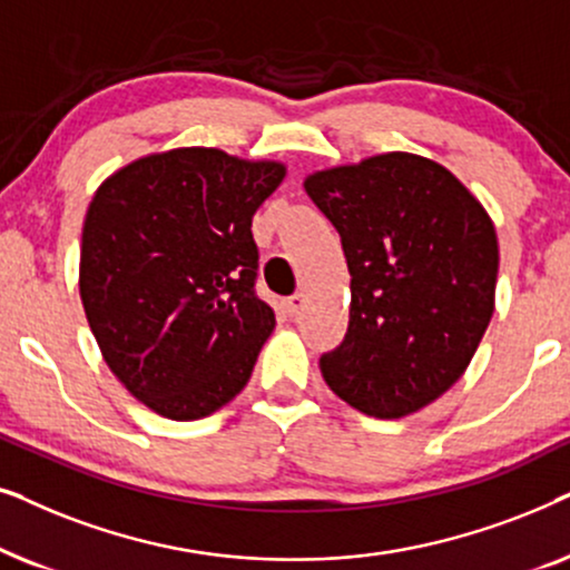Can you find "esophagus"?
<instances>
[{"mask_svg":"<svg viewBox=\"0 0 570 570\" xmlns=\"http://www.w3.org/2000/svg\"><path fill=\"white\" fill-rule=\"evenodd\" d=\"M305 305H307L305 294H294V297L286 299V313H289L292 317H297L302 309H305Z\"/></svg>","mask_w":570,"mask_h":570,"instance_id":"1","label":"esophagus"}]
</instances>
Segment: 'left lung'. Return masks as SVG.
<instances>
[{
    "label": "left lung",
    "mask_w": 570,
    "mask_h": 570,
    "mask_svg": "<svg viewBox=\"0 0 570 570\" xmlns=\"http://www.w3.org/2000/svg\"><path fill=\"white\" fill-rule=\"evenodd\" d=\"M305 193L352 276L323 381L375 420L420 412L466 373L495 313V224L456 174L404 150L307 174Z\"/></svg>",
    "instance_id": "obj_1"
}]
</instances>
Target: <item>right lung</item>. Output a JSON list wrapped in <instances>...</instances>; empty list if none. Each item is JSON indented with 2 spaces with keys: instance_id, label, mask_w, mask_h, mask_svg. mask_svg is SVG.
<instances>
[{
  "instance_id": "obj_1",
  "label": "right lung",
  "mask_w": 570,
  "mask_h": 570,
  "mask_svg": "<svg viewBox=\"0 0 570 570\" xmlns=\"http://www.w3.org/2000/svg\"><path fill=\"white\" fill-rule=\"evenodd\" d=\"M286 164L171 148L98 185L80 299L104 362L150 412L193 422L245 389L276 315L255 297L253 216Z\"/></svg>"
}]
</instances>
